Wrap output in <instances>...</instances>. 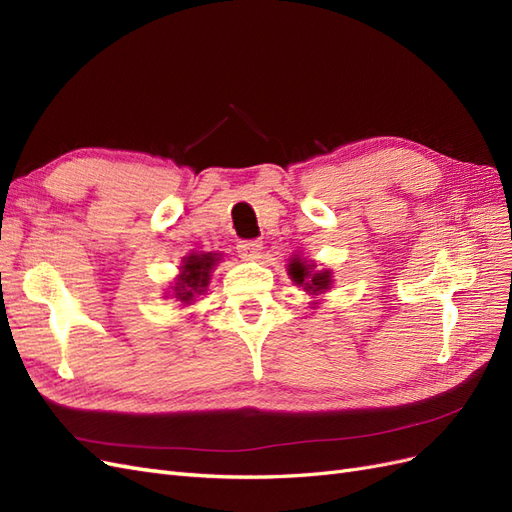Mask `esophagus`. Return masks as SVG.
Instances as JSON below:
<instances>
[{"instance_id": "34e87169", "label": "esophagus", "mask_w": 512, "mask_h": 512, "mask_svg": "<svg viewBox=\"0 0 512 512\" xmlns=\"http://www.w3.org/2000/svg\"><path fill=\"white\" fill-rule=\"evenodd\" d=\"M237 250H239V256H241L243 260H254V258H258L260 252H262V241H258V239L239 241Z\"/></svg>"}]
</instances>
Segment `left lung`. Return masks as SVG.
Masks as SVG:
<instances>
[{"instance_id":"8db88e82","label":"left lung","mask_w":512,"mask_h":512,"mask_svg":"<svg viewBox=\"0 0 512 512\" xmlns=\"http://www.w3.org/2000/svg\"><path fill=\"white\" fill-rule=\"evenodd\" d=\"M312 269H314L312 265H305V262H301L299 258H294L292 265H288V271H290V277L294 284H301L312 292L329 290V286H331L329 271H312Z\"/></svg>"}]
</instances>
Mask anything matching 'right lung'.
<instances>
[{
    "label": "right lung",
    "instance_id": "1",
    "mask_svg": "<svg viewBox=\"0 0 512 512\" xmlns=\"http://www.w3.org/2000/svg\"><path fill=\"white\" fill-rule=\"evenodd\" d=\"M215 265V254H192L188 258H183V267L179 282L175 286V294L179 301H192L194 292L198 294L200 290H205L209 284V271Z\"/></svg>",
    "mask_w": 512,
    "mask_h": 512
}]
</instances>
